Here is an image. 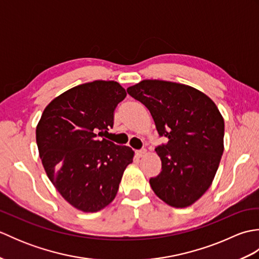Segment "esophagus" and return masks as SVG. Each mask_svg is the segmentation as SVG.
Masks as SVG:
<instances>
[{"label": "esophagus", "mask_w": 259, "mask_h": 259, "mask_svg": "<svg viewBox=\"0 0 259 259\" xmlns=\"http://www.w3.org/2000/svg\"><path fill=\"white\" fill-rule=\"evenodd\" d=\"M136 153H137V156H138L139 158H141V157H144V156L147 155V150L146 149H141V150L137 151Z\"/></svg>", "instance_id": "1"}]
</instances>
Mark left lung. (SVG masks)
<instances>
[{
    "mask_svg": "<svg viewBox=\"0 0 259 259\" xmlns=\"http://www.w3.org/2000/svg\"><path fill=\"white\" fill-rule=\"evenodd\" d=\"M129 95L145 104L167 145L156 148L161 171L149 180L155 194L175 208L191 206L212 184L224 152L225 122L216 104L190 85L142 80Z\"/></svg>",
    "mask_w": 259,
    "mask_h": 259,
    "instance_id": "8db88e82",
    "label": "left lung"
}]
</instances>
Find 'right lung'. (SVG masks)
<instances>
[{
    "label": "right lung",
    "mask_w": 259,
    "mask_h": 259,
    "mask_svg": "<svg viewBox=\"0 0 259 259\" xmlns=\"http://www.w3.org/2000/svg\"><path fill=\"white\" fill-rule=\"evenodd\" d=\"M126 92L118 82L97 80L54 98L36 125V144L49 179L71 206L83 212L106 208L135 152L101 138Z\"/></svg>",
    "instance_id": "obj_1"
}]
</instances>
